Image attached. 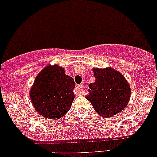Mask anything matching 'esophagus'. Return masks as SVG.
<instances>
[{
	"label": "esophagus",
	"mask_w": 157,
	"mask_h": 157,
	"mask_svg": "<svg viewBox=\"0 0 157 157\" xmlns=\"http://www.w3.org/2000/svg\"><path fill=\"white\" fill-rule=\"evenodd\" d=\"M83 84H80V85H77L76 86L75 90H74V93H75L76 95L77 96H81L83 94Z\"/></svg>",
	"instance_id": "1"
}]
</instances>
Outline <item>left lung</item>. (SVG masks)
Segmentation results:
<instances>
[{
	"instance_id": "1",
	"label": "left lung",
	"mask_w": 157,
	"mask_h": 157,
	"mask_svg": "<svg viewBox=\"0 0 157 157\" xmlns=\"http://www.w3.org/2000/svg\"><path fill=\"white\" fill-rule=\"evenodd\" d=\"M96 81L89 84L86 99L104 118H112L128 104L131 87L124 76L112 67L93 68Z\"/></svg>"
}]
</instances>
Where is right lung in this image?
<instances>
[{
    "label": "right lung",
    "mask_w": 157,
    "mask_h": 157,
    "mask_svg": "<svg viewBox=\"0 0 157 157\" xmlns=\"http://www.w3.org/2000/svg\"><path fill=\"white\" fill-rule=\"evenodd\" d=\"M75 83L60 66L48 65L35 79L30 99L35 109L47 118L58 119L65 115L74 99Z\"/></svg>",
    "instance_id": "add662e5"
}]
</instances>
